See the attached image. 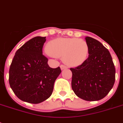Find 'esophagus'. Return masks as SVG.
<instances>
[{"label": "esophagus", "mask_w": 123, "mask_h": 123, "mask_svg": "<svg viewBox=\"0 0 123 123\" xmlns=\"http://www.w3.org/2000/svg\"><path fill=\"white\" fill-rule=\"evenodd\" d=\"M60 68H61V69L62 70V69H66L67 68H66V66L64 65H63V64H61V65L60 66Z\"/></svg>", "instance_id": "1"}]
</instances>
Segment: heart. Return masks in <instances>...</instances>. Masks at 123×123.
Listing matches in <instances>:
<instances>
[{
    "instance_id": "b5f03b06",
    "label": "heart",
    "mask_w": 123,
    "mask_h": 123,
    "mask_svg": "<svg viewBox=\"0 0 123 123\" xmlns=\"http://www.w3.org/2000/svg\"><path fill=\"white\" fill-rule=\"evenodd\" d=\"M46 50L47 55L62 58L68 66L77 67L86 61L89 48L84 39L59 37L48 42Z\"/></svg>"
}]
</instances>
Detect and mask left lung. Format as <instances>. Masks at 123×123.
<instances>
[{
	"label": "left lung",
	"instance_id": "left-lung-1",
	"mask_svg": "<svg viewBox=\"0 0 123 123\" xmlns=\"http://www.w3.org/2000/svg\"><path fill=\"white\" fill-rule=\"evenodd\" d=\"M89 57L81 65L70 68L71 87L76 95L86 101H98L108 94L115 82L116 69L110 52L101 43L86 37Z\"/></svg>",
	"mask_w": 123,
	"mask_h": 123
}]
</instances>
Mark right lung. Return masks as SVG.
I'll list each match as a JSON object with an SVG mask.
<instances>
[{"instance_id": "obj_1", "label": "right lung", "mask_w": 123, "mask_h": 123, "mask_svg": "<svg viewBox=\"0 0 123 123\" xmlns=\"http://www.w3.org/2000/svg\"><path fill=\"white\" fill-rule=\"evenodd\" d=\"M46 37L36 36L15 53L9 71V82L15 95L22 101L37 104L50 97L54 82L61 73L52 68L43 55Z\"/></svg>"}]
</instances>
